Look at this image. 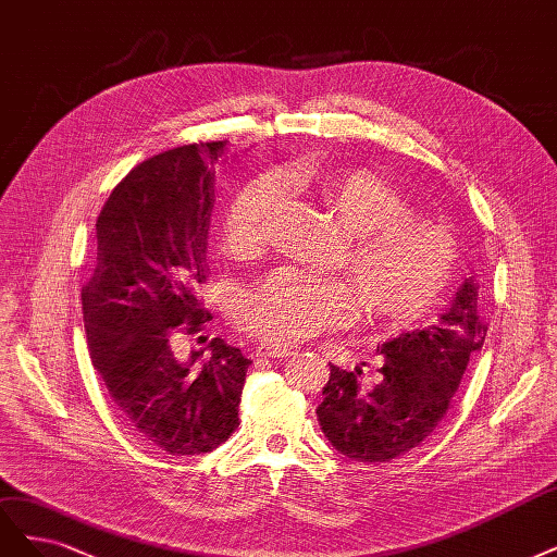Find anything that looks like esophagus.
<instances>
[{"label":"esophagus","instance_id":"34e87169","mask_svg":"<svg viewBox=\"0 0 557 557\" xmlns=\"http://www.w3.org/2000/svg\"><path fill=\"white\" fill-rule=\"evenodd\" d=\"M295 355V348H285V345H270V343H260L253 357L256 359H283Z\"/></svg>","mask_w":557,"mask_h":557}]
</instances>
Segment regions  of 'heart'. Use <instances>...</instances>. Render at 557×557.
Instances as JSON below:
<instances>
[{
    "label": "heart",
    "instance_id": "heart-1",
    "mask_svg": "<svg viewBox=\"0 0 557 557\" xmlns=\"http://www.w3.org/2000/svg\"><path fill=\"white\" fill-rule=\"evenodd\" d=\"M293 184V182H285ZM322 200L355 235L351 278H315L276 270L244 293L237 320L270 343H295L357 320L361 306L380 324H408L445 290L458 244L440 221L410 212L408 198L367 168L327 172L313 182ZM276 186L258 180L237 190L221 219V244L237 260L256 258L270 239Z\"/></svg>",
    "mask_w": 557,
    "mask_h": 557
}]
</instances>
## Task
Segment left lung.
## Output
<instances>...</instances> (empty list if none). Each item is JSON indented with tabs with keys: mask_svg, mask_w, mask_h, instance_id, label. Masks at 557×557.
Instances as JSON below:
<instances>
[{
	"mask_svg": "<svg viewBox=\"0 0 557 557\" xmlns=\"http://www.w3.org/2000/svg\"><path fill=\"white\" fill-rule=\"evenodd\" d=\"M476 290L479 285L466 278L437 322L382 343L377 385L363 387L361 371L332 367L318 421L336 451L359 463H389L435 431L470 355L484 348L488 324Z\"/></svg>",
	"mask_w": 557,
	"mask_h": 557,
	"instance_id": "obj_1",
	"label": "left lung"
}]
</instances>
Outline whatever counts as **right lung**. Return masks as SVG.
<instances>
[{
	"label": "right lung",
	"mask_w": 557,
	"mask_h": 557,
	"mask_svg": "<svg viewBox=\"0 0 557 557\" xmlns=\"http://www.w3.org/2000/svg\"><path fill=\"white\" fill-rule=\"evenodd\" d=\"M225 140L168 149L133 168L96 219V264L83 285L89 355L128 426L172 456L207 454L239 426L246 359L221 338L190 359L175 334H198L214 163Z\"/></svg>",
	"instance_id": "add662e5"
}]
</instances>
